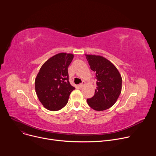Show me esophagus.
Returning a JSON list of instances; mask_svg holds the SVG:
<instances>
[{
	"mask_svg": "<svg viewBox=\"0 0 156 156\" xmlns=\"http://www.w3.org/2000/svg\"><path fill=\"white\" fill-rule=\"evenodd\" d=\"M85 84H86L85 81H83V82H82V83H81V84H79L78 87H79V88H82L84 85H85Z\"/></svg>",
	"mask_w": 156,
	"mask_h": 156,
	"instance_id": "obj_1",
	"label": "esophagus"
}]
</instances>
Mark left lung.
<instances>
[{"instance_id":"left-lung-1","label":"left lung","mask_w":156,"mask_h":156,"mask_svg":"<svg viewBox=\"0 0 156 156\" xmlns=\"http://www.w3.org/2000/svg\"><path fill=\"white\" fill-rule=\"evenodd\" d=\"M90 68L96 73V89L94 96L87 99L95 111H104L115 105L122 89V78L116 67L102 56L85 55Z\"/></svg>"}]
</instances>
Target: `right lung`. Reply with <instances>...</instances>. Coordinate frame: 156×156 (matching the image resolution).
Here are the masks:
<instances>
[{
  "instance_id": "1",
  "label": "right lung",
  "mask_w": 156,
  "mask_h": 156,
  "mask_svg": "<svg viewBox=\"0 0 156 156\" xmlns=\"http://www.w3.org/2000/svg\"><path fill=\"white\" fill-rule=\"evenodd\" d=\"M74 55L60 53L46 61L35 80L36 94L40 103L50 111H58L68 103L75 89L68 81V68Z\"/></svg>"
}]
</instances>
